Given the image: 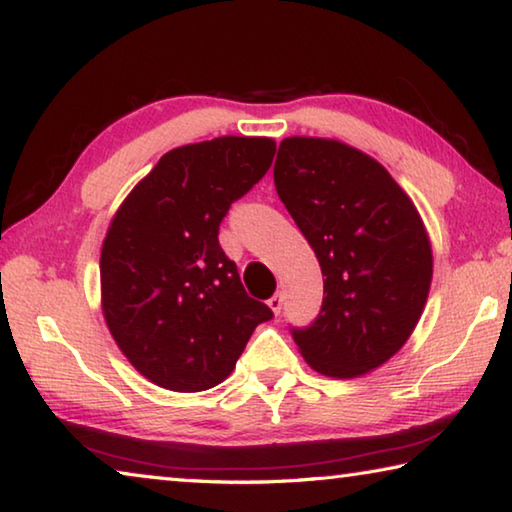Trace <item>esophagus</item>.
Returning <instances> with one entry per match:
<instances>
[{
	"mask_svg": "<svg viewBox=\"0 0 512 512\" xmlns=\"http://www.w3.org/2000/svg\"><path fill=\"white\" fill-rule=\"evenodd\" d=\"M266 305L271 307L273 314H280V311H282V305H284V298H282V293H275V296L268 298Z\"/></svg>",
	"mask_w": 512,
	"mask_h": 512,
	"instance_id": "1",
	"label": "esophagus"
}]
</instances>
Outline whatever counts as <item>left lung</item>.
Returning <instances> with one entry per match:
<instances>
[{
  "label": "left lung",
  "mask_w": 512,
  "mask_h": 512,
  "mask_svg": "<svg viewBox=\"0 0 512 512\" xmlns=\"http://www.w3.org/2000/svg\"><path fill=\"white\" fill-rule=\"evenodd\" d=\"M273 178L325 277L320 314L293 341L320 375H366L402 350L427 305L433 255L420 212L375 158L339 140L287 137Z\"/></svg>",
  "instance_id": "obj_1"
}]
</instances>
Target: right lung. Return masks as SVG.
I'll use <instances>...</instances> for the list:
<instances>
[{
  "label": "right lung",
  "instance_id": "1",
  "mask_svg": "<svg viewBox=\"0 0 512 512\" xmlns=\"http://www.w3.org/2000/svg\"><path fill=\"white\" fill-rule=\"evenodd\" d=\"M271 137L223 135L164 153L112 216L101 309L133 368L176 393L214 388L273 311L253 300L219 244L237 198L262 180Z\"/></svg>",
  "mask_w": 512,
  "mask_h": 512
}]
</instances>
